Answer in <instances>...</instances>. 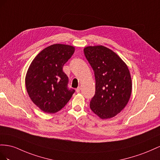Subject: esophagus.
Segmentation results:
<instances>
[{"mask_svg":"<svg viewBox=\"0 0 160 160\" xmlns=\"http://www.w3.org/2000/svg\"><path fill=\"white\" fill-rule=\"evenodd\" d=\"M80 90H81V87H78L77 88H76V92L77 93H79L80 92Z\"/></svg>","mask_w":160,"mask_h":160,"instance_id":"1","label":"esophagus"}]
</instances>
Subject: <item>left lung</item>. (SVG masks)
I'll list each match as a JSON object with an SVG mask.
<instances>
[{
  "label": "left lung",
  "instance_id": "left-lung-1",
  "mask_svg": "<svg viewBox=\"0 0 160 160\" xmlns=\"http://www.w3.org/2000/svg\"><path fill=\"white\" fill-rule=\"evenodd\" d=\"M84 53L94 72L95 94L90 109L101 119L121 112L128 103L132 80L126 63L112 50L102 45L87 46Z\"/></svg>",
  "mask_w": 160,
  "mask_h": 160
}]
</instances>
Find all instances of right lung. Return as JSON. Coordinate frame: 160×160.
<instances>
[{
  "label": "right lung",
  "instance_id": "obj_1",
  "mask_svg": "<svg viewBox=\"0 0 160 160\" xmlns=\"http://www.w3.org/2000/svg\"><path fill=\"white\" fill-rule=\"evenodd\" d=\"M74 51L70 45L53 44L40 52L31 63L25 76L27 92L42 111L58 112L74 93V90L68 89V78L62 70Z\"/></svg>",
  "mask_w": 160,
  "mask_h": 160
}]
</instances>
